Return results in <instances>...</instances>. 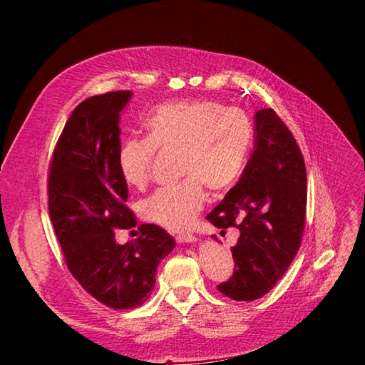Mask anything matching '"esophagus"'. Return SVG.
I'll return each instance as SVG.
<instances>
[{
    "mask_svg": "<svg viewBox=\"0 0 365 365\" xmlns=\"http://www.w3.org/2000/svg\"><path fill=\"white\" fill-rule=\"evenodd\" d=\"M176 240H178L180 244H193V242H196V236L189 235V233L178 235V236H176Z\"/></svg>",
    "mask_w": 365,
    "mask_h": 365,
    "instance_id": "esophagus-1",
    "label": "esophagus"
}]
</instances>
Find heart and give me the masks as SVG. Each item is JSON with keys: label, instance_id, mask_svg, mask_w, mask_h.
Wrapping results in <instances>:
<instances>
[{"label": "heart", "instance_id": "obj_1", "mask_svg": "<svg viewBox=\"0 0 365 365\" xmlns=\"http://www.w3.org/2000/svg\"><path fill=\"white\" fill-rule=\"evenodd\" d=\"M146 138H125L117 150L120 178L143 189L157 152H180V175L187 178L160 189L141 202L149 222L170 231L190 228L205 201L204 184L220 192L233 185L247 163L252 143L250 118L213 101L161 105L145 120Z\"/></svg>", "mask_w": 365, "mask_h": 365}]
</instances>
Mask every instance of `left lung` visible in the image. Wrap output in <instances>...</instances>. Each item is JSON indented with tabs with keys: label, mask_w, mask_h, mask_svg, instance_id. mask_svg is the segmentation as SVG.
Wrapping results in <instances>:
<instances>
[{
	"label": "left lung",
	"mask_w": 365,
	"mask_h": 365,
	"mask_svg": "<svg viewBox=\"0 0 365 365\" xmlns=\"http://www.w3.org/2000/svg\"><path fill=\"white\" fill-rule=\"evenodd\" d=\"M254 128V152L239 182L207 215L217 228L240 231L231 248L233 275L217 284L237 302L257 300L283 277L306 219V165L294 135L271 108L256 113Z\"/></svg>",
	"instance_id": "8db88e82"
}]
</instances>
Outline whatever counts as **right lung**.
Returning a JSON list of instances; mask_svg holds the SVG:
<instances>
[{
  "mask_svg": "<svg viewBox=\"0 0 365 365\" xmlns=\"http://www.w3.org/2000/svg\"><path fill=\"white\" fill-rule=\"evenodd\" d=\"M130 97L113 91L77 105L48 173V212L65 263L88 294L113 309L145 303L160 260L175 248V239L153 224L140 225L135 240L115 242V228L137 225L117 169L120 113Z\"/></svg>",
  "mask_w": 365,
  "mask_h": 365,
  "instance_id": "obj_1",
  "label": "right lung"
}]
</instances>
